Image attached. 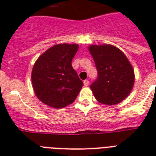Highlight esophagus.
Returning <instances> with one entry per match:
<instances>
[{"instance_id":"34e87169","label":"esophagus","mask_w":156,"mask_h":156,"mask_svg":"<svg viewBox=\"0 0 156 156\" xmlns=\"http://www.w3.org/2000/svg\"><path fill=\"white\" fill-rule=\"evenodd\" d=\"M83 83H84V86H85V87H87V86L89 85V81H88L87 79H86V80L83 81Z\"/></svg>"}]
</instances>
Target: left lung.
<instances>
[{
	"mask_svg": "<svg viewBox=\"0 0 156 156\" xmlns=\"http://www.w3.org/2000/svg\"><path fill=\"white\" fill-rule=\"evenodd\" d=\"M98 71L90 85L95 99L101 104L114 105L124 100L133 89L134 72L128 58L121 50L110 44L88 48Z\"/></svg>",
	"mask_w": 156,
	"mask_h": 156,
	"instance_id": "left-lung-1",
	"label": "left lung"
}]
</instances>
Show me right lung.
Listing matches in <instances>:
<instances>
[{
    "mask_svg": "<svg viewBox=\"0 0 156 156\" xmlns=\"http://www.w3.org/2000/svg\"><path fill=\"white\" fill-rule=\"evenodd\" d=\"M78 49V44L54 45L35 61L31 82L41 102L52 108H62L75 100L83 86L71 64Z\"/></svg>",
    "mask_w": 156,
    "mask_h": 156,
    "instance_id": "obj_1",
    "label": "right lung"
}]
</instances>
